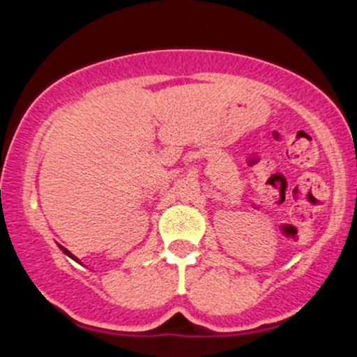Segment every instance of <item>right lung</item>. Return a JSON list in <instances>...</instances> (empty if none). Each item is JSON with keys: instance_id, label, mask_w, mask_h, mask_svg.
<instances>
[{"instance_id": "obj_1", "label": "right lung", "mask_w": 357, "mask_h": 357, "mask_svg": "<svg viewBox=\"0 0 357 357\" xmlns=\"http://www.w3.org/2000/svg\"><path fill=\"white\" fill-rule=\"evenodd\" d=\"M59 247H60V250H61V252H63V253H65V255H67V257H70V258H72V260H75V261H77V264H80V260H79V258H77L75 255H73V253H70V252H68V250H67V248H65V247H61V245H59Z\"/></svg>"}]
</instances>
